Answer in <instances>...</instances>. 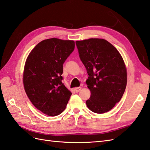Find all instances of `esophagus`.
Here are the masks:
<instances>
[{
    "label": "esophagus",
    "mask_w": 150,
    "mask_h": 150,
    "mask_svg": "<svg viewBox=\"0 0 150 150\" xmlns=\"http://www.w3.org/2000/svg\"><path fill=\"white\" fill-rule=\"evenodd\" d=\"M81 87H76V88H74V91H75V92H79V91H81Z\"/></svg>",
    "instance_id": "obj_1"
}]
</instances>
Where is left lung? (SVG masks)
Returning <instances> with one entry per match:
<instances>
[{"label": "left lung", "mask_w": 150, "mask_h": 150, "mask_svg": "<svg viewBox=\"0 0 150 150\" xmlns=\"http://www.w3.org/2000/svg\"><path fill=\"white\" fill-rule=\"evenodd\" d=\"M88 76L86 83L91 98L87 107L96 114H104L121 100L127 83V71L120 53L114 45L102 38L76 42Z\"/></svg>", "instance_id": "obj_1"}]
</instances>
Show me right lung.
Instances as JSON below:
<instances>
[{
	"label": "right lung",
	"instance_id": "obj_1",
	"mask_svg": "<svg viewBox=\"0 0 150 150\" xmlns=\"http://www.w3.org/2000/svg\"><path fill=\"white\" fill-rule=\"evenodd\" d=\"M74 41L56 38L42 40L32 49L25 63L23 84L35 107L49 116L65 109L71 92L62 81L63 64L74 51Z\"/></svg>",
	"mask_w": 150,
	"mask_h": 150
}]
</instances>
